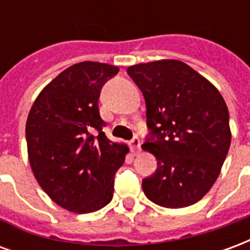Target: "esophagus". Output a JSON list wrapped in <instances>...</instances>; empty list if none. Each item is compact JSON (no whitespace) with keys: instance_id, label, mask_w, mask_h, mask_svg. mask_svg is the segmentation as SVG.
<instances>
[{"instance_id":"1","label":"esophagus","mask_w":250,"mask_h":250,"mask_svg":"<svg viewBox=\"0 0 250 250\" xmlns=\"http://www.w3.org/2000/svg\"><path fill=\"white\" fill-rule=\"evenodd\" d=\"M130 146L131 148H132V151L139 152L141 151V139H139L138 136H134L130 141Z\"/></svg>"}]
</instances>
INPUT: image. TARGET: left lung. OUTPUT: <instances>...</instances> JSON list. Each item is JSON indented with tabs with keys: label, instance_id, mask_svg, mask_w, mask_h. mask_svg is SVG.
<instances>
[{
	"label": "left lung",
	"instance_id": "obj_1",
	"mask_svg": "<svg viewBox=\"0 0 250 250\" xmlns=\"http://www.w3.org/2000/svg\"><path fill=\"white\" fill-rule=\"evenodd\" d=\"M127 73L146 100L150 134L142 148L157 158V171L142 184L146 197L170 209L198 202L218 178L230 147L225 100L179 60L136 64Z\"/></svg>",
	"mask_w": 250,
	"mask_h": 250
}]
</instances>
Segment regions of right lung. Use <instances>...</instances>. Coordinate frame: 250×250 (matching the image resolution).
I'll list each match as a JSON object with an SVG mask.
<instances>
[{"label":"right lung","mask_w":250,"mask_h":250,"mask_svg":"<svg viewBox=\"0 0 250 250\" xmlns=\"http://www.w3.org/2000/svg\"><path fill=\"white\" fill-rule=\"evenodd\" d=\"M119 68L83 62L46 85L28 115L26 145L32 171L53 202L73 213H92L108 205L114 177L128 147L103 132L99 96Z\"/></svg>","instance_id":"obj_1"}]
</instances>
